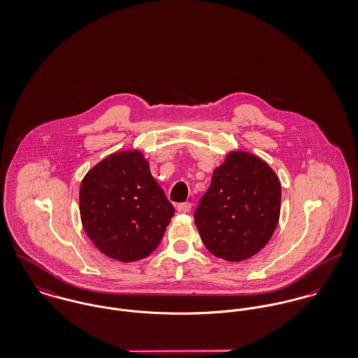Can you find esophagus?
Listing matches in <instances>:
<instances>
[{
    "label": "esophagus",
    "mask_w": 358,
    "mask_h": 358,
    "mask_svg": "<svg viewBox=\"0 0 358 358\" xmlns=\"http://www.w3.org/2000/svg\"><path fill=\"white\" fill-rule=\"evenodd\" d=\"M192 203H180V204L176 205V209L180 212V213H189L192 210Z\"/></svg>",
    "instance_id": "esophagus-1"
}]
</instances>
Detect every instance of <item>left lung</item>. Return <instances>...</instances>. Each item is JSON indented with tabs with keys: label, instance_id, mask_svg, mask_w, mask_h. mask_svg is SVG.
Instances as JSON below:
<instances>
[{
	"label": "left lung",
	"instance_id": "1",
	"mask_svg": "<svg viewBox=\"0 0 358 358\" xmlns=\"http://www.w3.org/2000/svg\"><path fill=\"white\" fill-rule=\"evenodd\" d=\"M280 204L281 186L274 171L254 154L233 152L213 171L194 223L210 254L241 262L268 243Z\"/></svg>",
	"mask_w": 358,
	"mask_h": 358
}]
</instances>
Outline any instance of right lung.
Segmentation results:
<instances>
[{
	"mask_svg": "<svg viewBox=\"0 0 358 358\" xmlns=\"http://www.w3.org/2000/svg\"><path fill=\"white\" fill-rule=\"evenodd\" d=\"M83 226L104 255L135 262L150 255L175 213L139 152L115 153L95 165L80 189Z\"/></svg>",
	"mask_w": 358,
	"mask_h": 358,
	"instance_id": "right-lung-1",
	"label": "right lung"
}]
</instances>
